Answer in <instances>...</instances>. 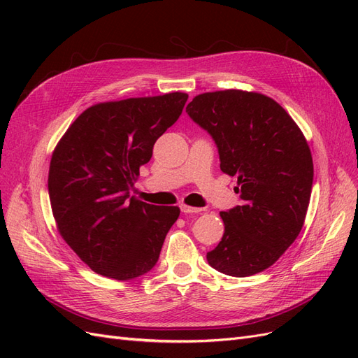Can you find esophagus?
I'll return each instance as SVG.
<instances>
[{
  "instance_id": "1",
  "label": "esophagus",
  "mask_w": 358,
  "mask_h": 358,
  "mask_svg": "<svg viewBox=\"0 0 358 358\" xmlns=\"http://www.w3.org/2000/svg\"><path fill=\"white\" fill-rule=\"evenodd\" d=\"M180 210H182L183 213H200V212H203L204 209H200V208H191V206L180 204Z\"/></svg>"
}]
</instances>
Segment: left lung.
<instances>
[{"label":"left lung","instance_id":"8db88e82","mask_svg":"<svg viewBox=\"0 0 358 358\" xmlns=\"http://www.w3.org/2000/svg\"><path fill=\"white\" fill-rule=\"evenodd\" d=\"M187 113L215 140L221 170L237 176L242 199L220 213L225 230L208 263L236 278L263 272L296 241L306 218L313 180L306 138L282 106L258 92H204Z\"/></svg>","mask_w":358,"mask_h":358}]
</instances>
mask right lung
Wrapping results in <instances>:
<instances>
[{
    "instance_id": "right-lung-1",
    "label": "right lung",
    "mask_w": 358,
    "mask_h": 358,
    "mask_svg": "<svg viewBox=\"0 0 358 358\" xmlns=\"http://www.w3.org/2000/svg\"><path fill=\"white\" fill-rule=\"evenodd\" d=\"M187 100V94L170 92L91 106L53 150L48 179L53 218L95 273L128 280L157 264L180 210L140 201L129 189Z\"/></svg>"
}]
</instances>
